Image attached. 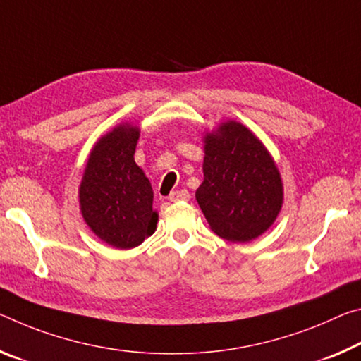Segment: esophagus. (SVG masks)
<instances>
[{
  "label": "esophagus",
  "instance_id": "esophagus-1",
  "mask_svg": "<svg viewBox=\"0 0 361 361\" xmlns=\"http://www.w3.org/2000/svg\"><path fill=\"white\" fill-rule=\"evenodd\" d=\"M190 192H188L186 190H180V191H173L169 196V199L171 202H176V201H188L190 199Z\"/></svg>",
  "mask_w": 361,
  "mask_h": 361
}]
</instances>
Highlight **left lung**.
<instances>
[{
    "label": "left lung",
    "mask_w": 361,
    "mask_h": 361,
    "mask_svg": "<svg viewBox=\"0 0 361 361\" xmlns=\"http://www.w3.org/2000/svg\"><path fill=\"white\" fill-rule=\"evenodd\" d=\"M204 181L196 199L212 231L231 243L265 233L283 207V183L262 141L228 120L204 138Z\"/></svg>",
    "instance_id": "1"
}]
</instances>
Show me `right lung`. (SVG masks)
<instances>
[{"label":"right lung","instance_id":"obj_1","mask_svg":"<svg viewBox=\"0 0 361 361\" xmlns=\"http://www.w3.org/2000/svg\"><path fill=\"white\" fill-rule=\"evenodd\" d=\"M140 128L120 123L90 152L78 197L83 220L117 249H133L156 231L149 180L135 162Z\"/></svg>","mask_w":361,"mask_h":361}]
</instances>
